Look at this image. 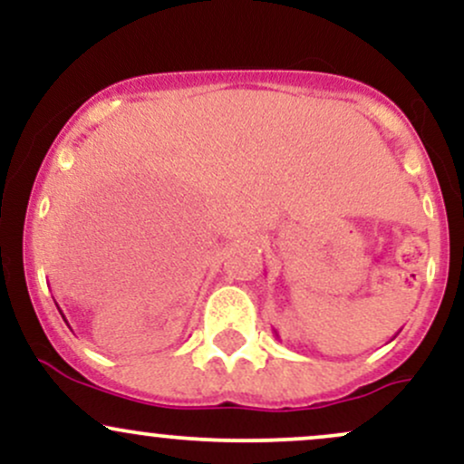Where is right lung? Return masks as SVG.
Listing matches in <instances>:
<instances>
[{
  "mask_svg": "<svg viewBox=\"0 0 464 464\" xmlns=\"http://www.w3.org/2000/svg\"><path fill=\"white\" fill-rule=\"evenodd\" d=\"M63 318H65V316H63Z\"/></svg>",
  "mask_w": 464,
  "mask_h": 464,
  "instance_id": "add662e5",
  "label": "right lung"
}]
</instances>
